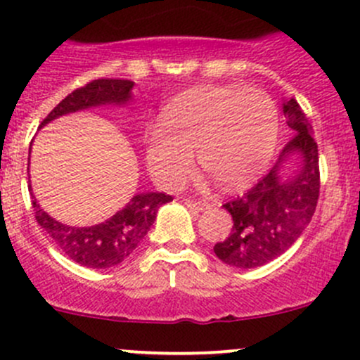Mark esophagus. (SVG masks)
<instances>
[{"label": "esophagus", "mask_w": 360, "mask_h": 360, "mask_svg": "<svg viewBox=\"0 0 360 360\" xmlns=\"http://www.w3.org/2000/svg\"><path fill=\"white\" fill-rule=\"evenodd\" d=\"M185 206L191 207V210H195V211H206L210 210L211 204L206 202V200H197V199H185Z\"/></svg>", "instance_id": "1"}]
</instances>
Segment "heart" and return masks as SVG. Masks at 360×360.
<instances>
[{"label": "heart", "instance_id": "heart-1", "mask_svg": "<svg viewBox=\"0 0 360 360\" xmlns=\"http://www.w3.org/2000/svg\"><path fill=\"white\" fill-rule=\"evenodd\" d=\"M278 137V111L261 91L204 87L176 99L163 129L146 135V160L154 179L179 188L200 168L225 191L245 187L268 165Z\"/></svg>", "mask_w": 360, "mask_h": 360}]
</instances>
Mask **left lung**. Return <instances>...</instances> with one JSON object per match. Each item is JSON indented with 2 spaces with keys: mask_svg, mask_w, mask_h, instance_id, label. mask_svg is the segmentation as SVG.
Instances as JSON below:
<instances>
[{
  "mask_svg": "<svg viewBox=\"0 0 360 360\" xmlns=\"http://www.w3.org/2000/svg\"><path fill=\"white\" fill-rule=\"evenodd\" d=\"M292 137L278 163L245 194L223 204L233 219L231 233L214 245V254L233 268H257L288 250L311 223L319 199V154L311 127L295 99L283 103ZM290 153H300L303 169L293 179H279V166Z\"/></svg>",
  "mask_w": 360,
  "mask_h": 360,
  "instance_id": "1",
  "label": "left lung"
}]
</instances>
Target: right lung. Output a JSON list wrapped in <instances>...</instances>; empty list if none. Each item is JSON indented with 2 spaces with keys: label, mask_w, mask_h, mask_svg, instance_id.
<instances>
[{
  "label": "right lung",
  "mask_w": 360,
  "mask_h": 360,
  "mask_svg": "<svg viewBox=\"0 0 360 360\" xmlns=\"http://www.w3.org/2000/svg\"><path fill=\"white\" fill-rule=\"evenodd\" d=\"M132 80L123 79H98L91 80L86 86L75 89L63 101H60L41 122V127L61 115L86 110L99 104L115 103L123 104L130 99ZM173 200L172 195L161 192H149L132 197L129 204L118 211L113 218L101 225L75 228L56 221L41 210L32 197L34 214L37 223L44 228L46 233L53 238L61 249L79 264L87 268L103 269L117 266L134 252L135 247L148 235L156 219L158 210L166 202Z\"/></svg>",
  "instance_id": "add662e5"
}]
</instances>
